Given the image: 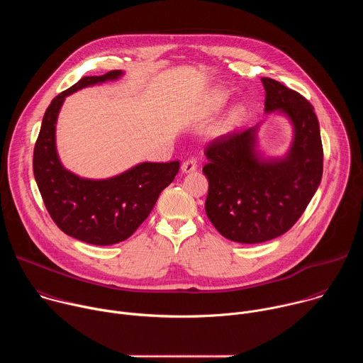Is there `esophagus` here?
Returning a JSON list of instances; mask_svg holds the SVG:
<instances>
[{
  "instance_id": "esophagus-1",
  "label": "esophagus",
  "mask_w": 363,
  "mask_h": 363,
  "mask_svg": "<svg viewBox=\"0 0 363 363\" xmlns=\"http://www.w3.org/2000/svg\"><path fill=\"white\" fill-rule=\"evenodd\" d=\"M196 161L194 160V158H189V160H186L184 164H182V167H181V171L184 172V174H189V172H194L195 169H196Z\"/></svg>"
}]
</instances>
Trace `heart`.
<instances>
[{
  "label": "heart",
  "instance_id": "1",
  "mask_svg": "<svg viewBox=\"0 0 363 363\" xmlns=\"http://www.w3.org/2000/svg\"><path fill=\"white\" fill-rule=\"evenodd\" d=\"M227 97H228V93L225 90L217 89L216 91H213V94H211V97L208 100V105H206V111L213 112V111L220 109L224 105V101L227 100Z\"/></svg>",
  "mask_w": 363,
  "mask_h": 363
}]
</instances>
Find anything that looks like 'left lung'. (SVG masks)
<instances>
[{
  "instance_id": "1",
  "label": "left lung",
  "mask_w": 363,
  "mask_h": 363,
  "mask_svg": "<svg viewBox=\"0 0 363 363\" xmlns=\"http://www.w3.org/2000/svg\"><path fill=\"white\" fill-rule=\"evenodd\" d=\"M266 113L284 115L293 140L281 158L257 150L258 125L214 139L205 147V213L225 238L257 244L289 231L320 185L323 146L315 109L297 91L263 77Z\"/></svg>"
}]
</instances>
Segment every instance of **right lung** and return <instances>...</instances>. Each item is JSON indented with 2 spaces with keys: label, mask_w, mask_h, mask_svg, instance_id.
<instances>
[{
  "label": "right lung",
  "mask_w": 363,
  "mask_h": 363,
  "mask_svg": "<svg viewBox=\"0 0 363 363\" xmlns=\"http://www.w3.org/2000/svg\"><path fill=\"white\" fill-rule=\"evenodd\" d=\"M122 70L87 76L51 100L34 146L33 171L45 208L67 235L94 245L129 238L147 218L160 194L174 181L179 162H142L106 179L67 171L56 149V123L65 99L89 86L118 80Z\"/></svg>",
  "instance_id": "right-lung-1"
}]
</instances>
